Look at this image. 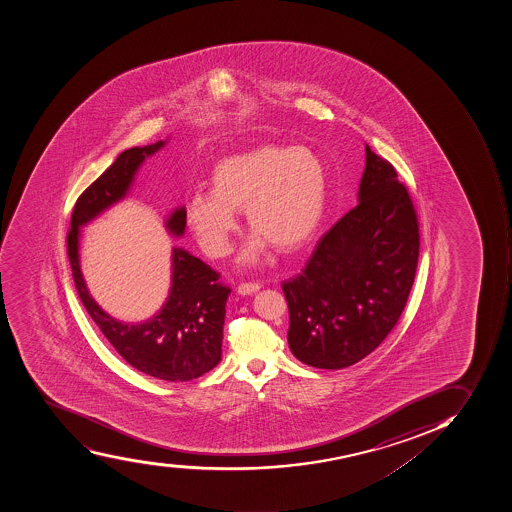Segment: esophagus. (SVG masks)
<instances>
[{"mask_svg":"<svg viewBox=\"0 0 512 512\" xmlns=\"http://www.w3.org/2000/svg\"><path fill=\"white\" fill-rule=\"evenodd\" d=\"M259 289H261V286H259L258 282H241L240 286H238V294H254V292H258Z\"/></svg>","mask_w":512,"mask_h":512,"instance_id":"esophagus-1","label":"esophagus"}]
</instances>
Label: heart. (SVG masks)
<instances>
[{
  "label": "heart",
  "instance_id": "b5f03b06",
  "mask_svg": "<svg viewBox=\"0 0 512 512\" xmlns=\"http://www.w3.org/2000/svg\"><path fill=\"white\" fill-rule=\"evenodd\" d=\"M327 205V174L320 157L305 146L263 144L225 157L213 167L210 190L185 202L184 218L210 256H225L238 230V212L256 231L241 254L254 263L272 244L292 253L314 236Z\"/></svg>",
  "mask_w": 512,
  "mask_h": 512
}]
</instances>
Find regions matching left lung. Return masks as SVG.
I'll use <instances>...</instances> for the list:
<instances>
[{
    "instance_id": "8db88e82",
    "label": "left lung",
    "mask_w": 512,
    "mask_h": 512,
    "mask_svg": "<svg viewBox=\"0 0 512 512\" xmlns=\"http://www.w3.org/2000/svg\"><path fill=\"white\" fill-rule=\"evenodd\" d=\"M358 205L320 238L299 276L282 282L292 355L348 368L376 350L406 307L419 261V221L391 162L366 144Z\"/></svg>"
}]
</instances>
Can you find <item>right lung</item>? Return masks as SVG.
<instances>
[{
  "instance_id": "right-lung-1",
  "label": "right lung",
  "mask_w": 512,
  "mask_h": 512,
  "mask_svg": "<svg viewBox=\"0 0 512 512\" xmlns=\"http://www.w3.org/2000/svg\"><path fill=\"white\" fill-rule=\"evenodd\" d=\"M157 141L143 148L121 152L75 203L67 253L83 307L97 323L126 363L141 373L162 381H190L215 368L221 360L225 305L230 287L218 282V272L184 248L172 249L171 289L162 309L146 322L116 320L92 299L80 271V228L97 218L106 208L125 198L134 175L146 157L166 146ZM184 207L175 208L166 221L174 236L185 231Z\"/></svg>"
}]
</instances>
